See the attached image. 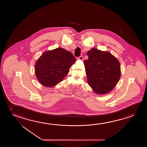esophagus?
I'll return each mask as SVG.
<instances>
[{
    "mask_svg": "<svg viewBox=\"0 0 147 147\" xmlns=\"http://www.w3.org/2000/svg\"><path fill=\"white\" fill-rule=\"evenodd\" d=\"M78 59H80V60H81V61H82V60H83V59H84V56L81 55V56H80L78 58Z\"/></svg>",
    "mask_w": 147,
    "mask_h": 147,
    "instance_id": "esophagus-1",
    "label": "esophagus"
}]
</instances>
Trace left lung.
I'll use <instances>...</instances> for the list:
<instances>
[{"label": "left lung", "instance_id": "obj_1", "mask_svg": "<svg viewBox=\"0 0 147 147\" xmlns=\"http://www.w3.org/2000/svg\"><path fill=\"white\" fill-rule=\"evenodd\" d=\"M89 58L84 61L88 84L98 94L111 91L121 77V66L116 58L109 52L93 48Z\"/></svg>", "mask_w": 147, "mask_h": 147}]
</instances>
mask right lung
<instances>
[{
  "label": "right lung",
  "instance_id": "add662e5",
  "mask_svg": "<svg viewBox=\"0 0 147 147\" xmlns=\"http://www.w3.org/2000/svg\"><path fill=\"white\" fill-rule=\"evenodd\" d=\"M76 61L72 53L58 47L40 56L35 65V74L44 86H55L66 76Z\"/></svg>",
  "mask_w": 147,
  "mask_h": 147
}]
</instances>
